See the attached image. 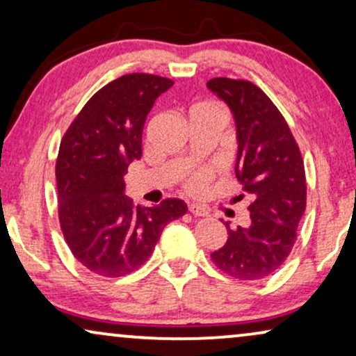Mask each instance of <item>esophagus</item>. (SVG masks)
Returning <instances> with one entry per match:
<instances>
[{
    "instance_id": "obj_1",
    "label": "esophagus",
    "mask_w": 356,
    "mask_h": 356,
    "mask_svg": "<svg viewBox=\"0 0 356 356\" xmlns=\"http://www.w3.org/2000/svg\"><path fill=\"white\" fill-rule=\"evenodd\" d=\"M189 212L196 217H207L209 216V211L204 206H201V204H189Z\"/></svg>"
}]
</instances>
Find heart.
<instances>
[{
    "instance_id": "1",
    "label": "heart",
    "mask_w": 356,
    "mask_h": 356,
    "mask_svg": "<svg viewBox=\"0 0 356 356\" xmlns=\"http://www.w3.org/2000/svg\"><path fill=\"white\" fill-rule=\"evenodd\" d=\"M212 106H216V105H212V104H201V105L194 106V108H212ZM211 177H212V172H211V170H207V168L191 172V173L188 175V178H186V188L189 189V191H193V193L201 191V189L207 184L209 179H211Z\"/></svg>"
}]
</instances>
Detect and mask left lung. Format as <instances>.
<instances>
[{"label":"left lung","instance_id":"1","mask_svg":"<svg viewBox=\"0 0 356 356\" xmlns=\"http://www.w3.org/2000/svg\"><path fill=\"white\" fill-rule=\"evenodd\" d=\"M207 87L232 110L236 126V179L251 194L250 227L232 228L212 262L240 280L279 269L296 241L306 209V177L298 144L272 100L250 81L216 77ZM240 197H243V194Z\"/></svg>","mask_w":356,"mask_h":356}]
</instances>
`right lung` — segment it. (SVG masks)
I'll return each mask as SVG.
<instances>
[{
  "instance_id": "add662e5",
  "label": "right lung",
  "mask_w": 356,
  "mask_h": 356,
  "mask_svg": "<svg viewBox=\"0 0 356 356\" xmlns=\"http://www.w3.org/2000/svg\"><path fill=\"white\" fill-rule=\"evenodd\" d=\"M173 86L144 72L121 76L92 95L63 136L56 159L58 212L70 250L102 277L139 269L167 223L188 211L181 199L136 207L124 175L143 157V131L155 100Z\"/></svg>"
}]
</instances>
